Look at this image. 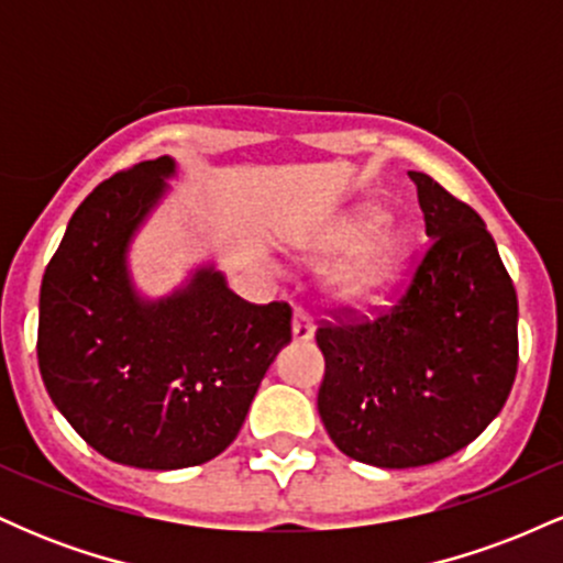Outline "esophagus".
Masks as SVG:
<instances>
[{"label": "esophagus", "mask_w": 563, "mask_h": 563, "mask_svg": "<svg viewBox=\"0 0 563 563\" xmlns=\"http://www.w3.org/2000/svg\"><path fill=\"white\" fill-rule=\"evenodd\" d=\"M312 335H314L312 318H309L307 309L296 307V312H294V339L296 341H309Z\"/></svg>", "instance_id": "esophagus-1"}]
</instances>
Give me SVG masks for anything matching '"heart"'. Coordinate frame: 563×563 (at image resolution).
I'll return each mask as SVG.
<instances>
[{
	"mask_svg": "<svg viewBox=\"0 0 563 563\" xmlns=\"http://www.w3.org/2000/svg\"><path fill=\"white\" fill-rule=\"evenodd\" d=\"M386 214L376 206H357L335 217L314 241V254L339 256L354 251L333 277L341 301L373 303L384 299L407 264V241L397 232H380Z\"/></svg>",
	"mask_w": 563,
	"mask_h": 563,
	"instance_id": "b5f03b06",
	"label": "heart"
}]
</instances>
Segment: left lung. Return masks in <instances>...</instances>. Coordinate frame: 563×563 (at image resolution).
<instances>
[{
  "instance_id": "1",
  "label": "left lung",
  "mask_w": 563,
  "mask_h": 563,
  "mask_svg": "<svg viewBox=\"0 0 563 563\" xmlns=\"http://www.w3.org/2000/svg\"><path fill=\"white\" fill-rule=\"evenodd\" d=\"M421 262L389 309H331L318 410L344 455L378 468L444 461L493 423L519 367V301L482 217L423 172Z\"/></svg>"
}]
</instances>
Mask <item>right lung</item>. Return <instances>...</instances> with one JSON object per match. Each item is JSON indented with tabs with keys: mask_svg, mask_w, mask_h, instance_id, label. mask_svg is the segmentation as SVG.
<instances>
[{
	"mask_svg": "<svg viewBox=\"0 0 563 563\" xmlns=\"http://www.w3.org/2000/svg\"><path fill=\"white\" fill-rule=\"evenodd\" d=\"M169 174L174 161L161 156L97 185L38 296V371L55 407L108 461L151 471L230 448L294 314L286 301H243L214 269L169 299L134 294L129 241Z\"/></svg>",
	"mask_w": 563,
	"mask_h": 563,
	"instance_id": "add662e5",
	"label": "right lung"
}]
</instances>
